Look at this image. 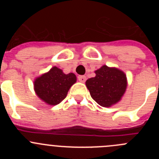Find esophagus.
Here are the masks:
<instances>
[{
  "instance_id": "34e87169",
  "label": "esophagus",
  "mask_w": 159,
  "mask_h": 159,
  "mask_svg": "<svg viewBox=\"0 0 159 159\" xmlns=\"http://www.w3.org/2000/svg\"><path fill=\"white\" fill-rule=\"evenodd\" d=\"M78 79L80 82H84L86 81V77L84 75H79L78 77Z\"/></svg>"
}]
</instances>
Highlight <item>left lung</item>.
Masks as SVG:
<instances>
[{"label":"left lung","instance_id":"left-lung-1","mask_svg":"<svg viewBox=\"0 0 159 159\" xmlns=\"http://www.w3.org/2000/svg\"><path fill=\"white\" fill-rule=\"evenodd\" d=\"M94 72L95 77L85 82L91 98L102 107L108 108L118 103L127 88L125 74L107 65H103Z\"/></svg>","mask_w":159,"mask_h":159}]
</instances>
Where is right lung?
Segmentation results:
<instances>
[{
    "label": "right lung",
    "mask_w": 159,
    "mask_h": 159,
    "mask_svg": "<svg viewBox=\"0 0 159 159\" xmlns=\"http://www.w3.org/2000/svg\"><path fill=\"white\" fill-rule=\"evenodd\" d=\"M76 81L75 74L66 75L54 66L48 72L37 78L34 87L35 93L41 100L49 105H56L66 98L70 88Z\"/></svg>",
    "instance_id": "right-lung-1"
}]
</instances>
